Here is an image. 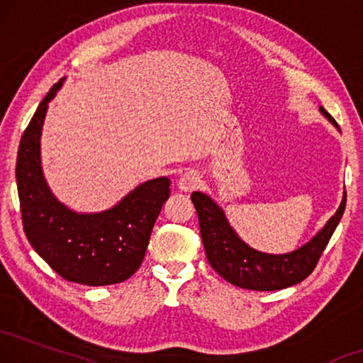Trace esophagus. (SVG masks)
<instances>
[{"label": "esophagus", "instance_id": "esophagus-1", "mask_svg": "<svg viewBox=\"0 0 363 363\" xmlns=\"http://www.w3.org/2000/svg\"><path fill=\"white\" fill-rule=\"evenodd\" d=\"M199 186H201V177L198 175V172L194 170L185 172V174L180 177V180H178V189H182V191L185 193H191Z\"/></svg>", "mask_w": 363, "mask_h": 363}]
</instances>
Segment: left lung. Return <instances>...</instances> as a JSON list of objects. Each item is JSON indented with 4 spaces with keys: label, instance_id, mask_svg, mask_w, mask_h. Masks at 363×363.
I'll list each match as a JSON object with an SVG mask.
<instances>
[{
    "label": "left lung",
    "instance_id": "obj_1",
    "mask_svg": "<svg viewBox=\"0 0 363 363\" xmlns=\"http://www.w3.org/2000/svg\"><path fill=\"white\" fill-rule=\"evenodd\" d=\"M321 113L336 125L333 116L320 107ZM337 126V125H336ZM194 209L198 213L201 238L209 264L220 277L233 286L250 291H281L295 286L308 277L321 258L328 242L341 220L345 209V193L328 224L308 243L286 255H267L248 247L225 219L224 211L206 194H191Z\"/></svg>",
    "mask_w": 363,
    "mask_h": 363
}]
</instances>
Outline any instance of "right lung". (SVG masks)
I'll use <instances>...</instances> for the list:
<instances>
[{
	"label": "right lung",
	"instance_id": "add662e5",
	"mask_svg": "<svg viewBox=\"0 0 363 363\" xmlns=\"http://www.w3.org/2000/svg\"><path fill=\"white\" fill-rule=\"evenodd\" d=\"M63 79L42 100L21 138L16 182L24 232L32 248L66 281L110 286L141 266L162 206L170 196L167 177L149 180L118 204L96 214H77L50 191L40 165V135L48 102Z\"/></svg>",
	"mask_w": 363,
	"mask_h": 363
}]
</instances>
